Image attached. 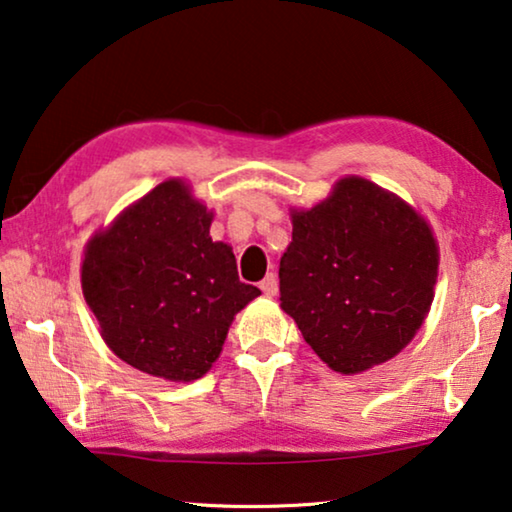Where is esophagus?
Returning a JSON list of instances; mask_svg holds the SVG:
<instances>
[{
	"label": "esophagus",
	"mask_w": 512,
	"mask_h": 512,
	"mask_svg": "<svg viewBox=\"0 0 512 512\" xmlns=\"http://www.w3.org/2000/svg\"><path fill=\"white\" fill-rule=\"evenodd\" d=\"M261 291L265 295H277V277H274V274H268V277L261 281Z\"/></svg>",
	"instance_id": "esophagus-1"
}]
</instances>
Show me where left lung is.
Returning <instances> with one entry per match:
<instances>
[{"label":"left lung","mask_w":512,"mask_h":512,"mask_svg":"<svg viewBox=\"0 0 512 512\" xmlns=\"http://www.w3.org/2000/svg\"><path fill=\"white\" fill-rule=\"evenodd\" d=\"M436 268L432 231L413 207L344 177L328 201L293 212L281 309L328 367L358 374L411 342L432 305Z\"/></svg>","instance_id":"obj_1"}]
</instances>
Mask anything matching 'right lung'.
<instances>
[{
  "instance_id": "1",
  "label": "right lung",
  "mask_w": 512,
  "mask_h": 512,
  "mask_svg": "<svg viewBox=\"0 0 512 512\" xmlns=\"http://www.w3.org/2000/svg\"><path fill=\"white\" fill-rule=\"evenodd\" d=\"M210 224L207 207L168 180L87 244V305L113 353L140 372L201 379L233 316L261 295L242 284L231 247L212 242Z\"/></svg>"
}]
</instances>
